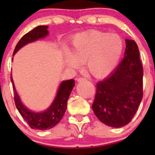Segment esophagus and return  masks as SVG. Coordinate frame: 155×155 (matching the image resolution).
Returning <instances> with one entry per match:
<instances>
[{
    "label": "esophagus",
    "instance_id": "esophagus-1",
    "mask_svg": "<svg viewBox=\"0 0 155 155\" xmlns=\"http://www.w3.org/2000/svg\"><path fill=\"white\" fill-rule=\"evenodd\" d=\"M84 81H86V78H79L78 79V82Z\"/></svg>",
    "mask_w": 155,
    "mask_h": 155
}]
</instances>
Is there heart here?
<instances>
[{"instance_id":"heart-1","label":"heart","mask_w":155,"mask_h":155,"mask_svg":"<svg viewBox=\"0 0 155 155\" xmlns=\"http://www.w3.org/2000/svg\"><path fill=\"white\" fill-rule=\"evenodd\" d=\"M124 46V41L117 34L97 31L83 32L72 40L71 54L66 53V62L72 68L86 62V69L91 74L102 78L116 68Z\"/></svg>"}]
</instances>
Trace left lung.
Returning a JSON list of instances; mask_svg holds the SVG:
<instances>
[{
    "mask_svg": "<svg viewBox=\"0 0 155 155\" xmlns=\"http://www.w3.org/2000/svg\"><path fill=\"white\" fill-rule=\"evenodd\" d=\"M123 61L96 85L92 109L98 120L112 127L132 120L143 98V66L134 40L126 39Z\"/></svg>",
    "mask_w": 155,
    "mask_h": 155,
    "instance_id": "1",
    "label": "left lung"
}]
</instances>
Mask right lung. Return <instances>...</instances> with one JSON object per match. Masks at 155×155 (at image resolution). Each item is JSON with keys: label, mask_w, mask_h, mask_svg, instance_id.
Segmentation results:
<instances>
[{"label": "right lung", "mask_w": 155, "mask_h": 155, "mask_svg": "<svg viewBox=\"0 0 155 155\" xmlns=\"http://www.w3.org/2000/svg\"><path fill=\"white\" fill-rule=\"evenodd\" d=\"M47 28V25H39L23 35L22 38L18 41L16 45L13 55L15 54L16 52L25 45L38 40L41 38L46 37L49 33ZM11 81L12 82L14 93H15V95H14L15 103L19 113L21 115V116L31 129H36L40 130H45L53 128L61 121L67 109L68 100L69 98L70 94L74 86V79L63 81L59 87L55 99L53 100V103L50 107L42 113H34L32 111L27 109L26 107H25L24 105L21 103L15 87L12 74H11Z\"/></svg>", "instance_id": "add662e5"}]
</instances>
